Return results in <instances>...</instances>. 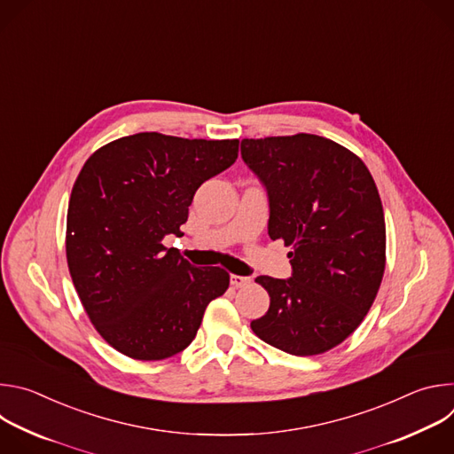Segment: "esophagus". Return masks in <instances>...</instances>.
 Returning a JSON list of instances; mask_svg holds the SVG:
<instances>
[{
	"label": "esophagus",
	"instance_id": "1",
	"mask_svg": "<svg viewBox=\"0 0 454 454\" xmlns=\"http://www.w3.org/2000/svg\"><path fill=\"white\" fill-rule=\"evenodd\" d=\"M230 282L233 287H247L251 284V278L249 277H240V275H231L230 277Z\"/></svg>",
	"mask_w": 454,
	"mask_h": 454
}]
</instances>
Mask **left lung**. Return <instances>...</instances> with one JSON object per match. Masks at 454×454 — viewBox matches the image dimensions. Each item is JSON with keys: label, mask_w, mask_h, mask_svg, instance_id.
Wrapping results in <instances>:
<instances>
[{"label": "left lung", "mask_w": 454, "mask_h": 454, "mask_svg": "<svg viewBox=\"0 0 454 454\" xmlns=\"http://www.w3.org/2000/svg\"><path fill=\"white\" fill-rule=\"evenodd\" d=\"M240 156L268 192L270 237L293 247L289 278L256 277L271 301L251 329L293 356L327 352L361 325L384 275L373 177L354 153L307 133L246 138Z\"/></svg>", "instance_id": "left-lung-1"}]
</instances>
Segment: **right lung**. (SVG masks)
Returning a JSON list of instances; mask_svg holds the SVG:
<instances>
[{
	"label": "right lung",
	"instance_id": "obj_1",
	"mask_svg": "<svg viewBox=\"0 0 454 454\" xmlns=\"http://www.w3.org/2000/svg\"><path fill=\"white\" fill-rule=\"evenodd\" d=\"M237 154L239 140L138 133L84 163L68 207V268L95 329L123 356L179 354L228 289L224 270L192 266L163 239L183 235L193 193Z\"/></svg>",
	"mask_w": 454,
	"mask_h": 454
}]
</instances>
